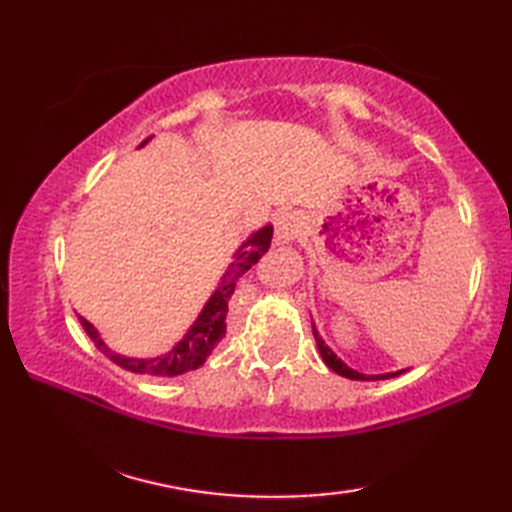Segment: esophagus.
<instances>
[{"label": "esophagus", "mask_w": 512, "mask_h": 512, "mask_svg": "<svg viewBox=\"0 0 512 512\" xmlns=\"http://www.w3.org/2000/svg\"><path fill=\"white\" fill-rule=\"evenodd\" d=\"M301 217L297 213H281L275 220V242L290 244L301 233Z\"/></svg>", "instance_id": "34e87169"}]
</instances>
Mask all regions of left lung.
<instances>
[{"label":"left lung","instance_id":"1","mask_svg":"<svg viewBox=\"0 0 512 512\" xmlns=\"http://www.w3.org/2000/svg\"><path fill=\"white\" fill-rule=\"evenodd\" d=\"M312 334H314V341H317V347H319V354H321V358H323V363L328 365L332 372H336L339 376H345V378H352V380H385V378H396V376H400L402 372H405V369H400V372H389V374H374V376H367V374H361V372H356V369H352V367H347L339 356H336L328 345H325V341L321 339V334L317 332V328H314V323H312Z\"/></svg>","mask_w":512,"mask_h":512}]
</instances>
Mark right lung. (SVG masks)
Returning <instances> with one entry per match:
<instances>
[{"instance_id": "obj_1", "label": "right lung", "mask_w": 512, "mask_h": 512, "mask_svg": "<svg viewBox=\"0 0 512 512\" xmlns=\"http://www.w3.org/2000/svg\"><path fill=\"white\" fill-rule=\"evenodd\" d=\"M147 140H143V145H147ZM270 239H273V226L268 224L264 228H259V231H255L242 246L235 250L233 262L224 270V275L220 277V284H217L211 299L206 301V306L198 314V319L193 321L187 334L182 336V341L173 345L167 354L156 356V358H129V356L112 352L99 336V330H96L88 319L79 317L83 330L88 332L94 345L99 347L110 361H114L118 367L127 369V372L171 378V376L187 374L191 369H198L200 365H204L206 356L213 352V347L224 339L228 301L233 297L239 277H242L248 268H253V264L259 262V257H262L270 248Z\"/></svg>"}]
</instances>
